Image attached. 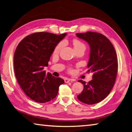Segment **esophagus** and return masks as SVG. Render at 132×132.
Here are the masks:
<instances>
[{
  "mask_svg": "<svg viewBox=\"0 0 132 132\" xmlns=\"http://www.w3.org/2000/svg\"><path fill=\"white\" fill-rule=\"evenodd\" d=\"M64 82H66V83H68V82H69V81H70L71 79H68V78H65V79H64Z\"/></svg>",
  "mask_w": 132,
  "mask_h": 132,
  "instance_id": "1",
  "label": "esophagus"
}]
</instances>
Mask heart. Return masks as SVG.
<instances>
[{"label": "heart", "mask_w": 132, "mask_h": 132, "mask_svg": "<svg viewBox=\"0 0 132 132\" xmlns=\"http://www.w3.org/2000/svg\"><path fill=\"white\" fill-rule=\"evenodd\" d=\"M64 44L63 42H60L56 46H55L54 49V52L55 53H58L59 52V51L61 50V49L63 47ZM73 45L74 46V48L75 51H79L80 50H86V45H85L83 42L80 41V40L78 39H74L73 40Z\"/></svg>", "instance_id": "obj_1"}]
</instances>
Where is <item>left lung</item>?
I'll use <instances>...</instances> for the list:
<instances>
[{
  "label": "left lung",
  "mask_w": 132,
  "mask_h": 132,
  "mask_svg": "<svg viewBox=\"0 0 132 132\" xmlns=\"http://www.w3.org/2000/svg\"><path fill=\"white\" fill-rule=\"evenodd\" d=\"M76 35L90 46L88 71L94 73L88 82L79 80L84 89L77 98L84 104H95L105 99L114 86L118 68L117 53L109 39L102 34L88 31Z\"/></svg>",
  "instance_id": "left-lung-1"
}]
</instances>
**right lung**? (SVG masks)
Instances as JSON below:
<instances>
[{
  "label": "right lung",
  "instance_id": "right-lung-1",
  "mask_svg": "<svg viewBox=\"0 0 132 132\" xmlns=\"http://www.w3.org/2000/svg\"><path fill=\"white\" fill-rule=\"evenodd\" d=\"M66 33L35 32L26 37L18 45L14 55L17 80L26 94L33 101L45 103L56 97L64 80L46 73L50 57L55 46Z\"/></svg>",
  "mask_w": 132,
  "mask_h": 132
}]
</instances>
